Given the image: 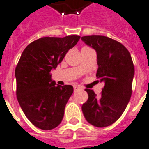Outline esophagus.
I'll return each mask as SVG.
<instances>
[{
    "mask_svg": "<svg viewBox=\"0 0 149 149\" xmlns=\"http://www.w3.org/2000/svg\"><path fill=\"white\" fill-rule=\"evenodd\" d=\"M80 86H79V85H74V86H73V88H74V90H77V89H79V88H80Z\"/></svg>",
    "mask_w": 149,
    "mask_h": 149,
    "instance_id": "1",
    "label": "esophagus"
}]
</instances>
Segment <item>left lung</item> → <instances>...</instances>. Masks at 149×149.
Returning <instances> with one entry per match:
<instances>
[{
	"label": "left lung",
	"mask_w": 149,
	"mask_h": 149,
	"mask_svg": "<svg viewBox=\"0 0 149 149\" xmlns=\"http://www.w3.org/2000/svg\"><path fill=\"white\" fill-rule=\"evenodd\" d=\"M86 45L97 51V77L104 82L100 97L86 88L88 100L82 112L89 124L104 128L118 120L132 96L134 65L128 50L121 43L100 35L81 37Z\"/></svg>",
	"instance_id": "8db88e82"
}]
</instances>
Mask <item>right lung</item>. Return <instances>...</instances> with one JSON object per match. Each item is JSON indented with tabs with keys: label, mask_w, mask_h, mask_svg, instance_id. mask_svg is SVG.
Segmentation results:
<instances>
[{
	"label": "right lung",
	"mask_w": 149,
	"mask_h": 149,
	"mask_svg": "<svg viewBox=\"0 0 149 149\" xmlns=\"http://www.w3.org/2000/svg\"><path fill=\"white\" fill-rule=\"evenodd\" d=\"M80 38L77 35L42 37L30 43L21 54L15 69L17 97L24 115L40 129H53L62 121L73 87L56 86L51 70Z\"/></svg>",
	"instance_id": "add662e5"
}]
</instances>
